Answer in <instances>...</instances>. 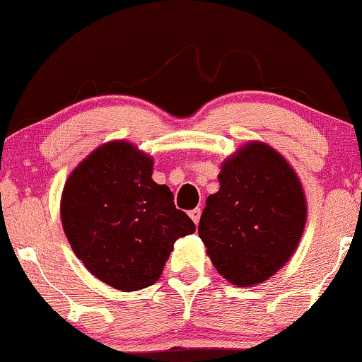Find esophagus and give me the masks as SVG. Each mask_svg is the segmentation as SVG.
Returning a JSON list of instances; mask_svg holds the SVG:
<instances>
[{"label": "esophagus", "instance_id": "1", "mask_svg": "<svg viewBox=\"0 0 362 362\" xmlns=\"http://www.w3.org/2000/svg\"><path fill=\"white\" fill-rule=\"evenodd\" d=\"M200 214H202V210H200L199 207L194 209V210H190V212H189L190 218H192V221H194L195 226H197V223H199V221H200Z\"/></svg>", "mask_w": 362, "mask_h": 362}]
</instances>
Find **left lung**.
<instances>
[{"label": "left lung", "instance_id": "8db88e82", "mask_svg": "<svg viewBox=\"0 0 362 362\" xmlns=\"http://www.w3.org/2000/svg\"><path fill=\"white\" fill-rule=\"evenodd\" d=\"M199 235L214 267L235 286H255L289 260L305 226V197L289 163L252 141L223 162Z\"/></svg>", "mask_w": 362, "mask_h": 362}]
</instances>
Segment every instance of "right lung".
I'll use <instances>...</instances> for the list:
<instances>
[{
	"label": "right lung",
	"instance_id": "add662e5",
	"mask_svg": "<svg viewBox=\"0 0 362 362\" xmlns=\"http://www.w3.org/2000/svg\"><path fill=\"white\" fill-rule=\"evenodd\" d=\"M152 167L134 145L112 141L88 155L63 189L62 222L73 252L118 291L152 286L175 240L195 232L170 189L152 180Z\"/></svg>",
	"mask_w": 362,
	"mask_h": 362
}]
</instances>
